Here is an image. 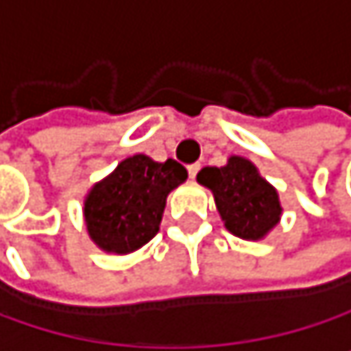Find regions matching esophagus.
<instances>
[{
  "label": "esophagus",
  "instance_id": "esophagus-1",
  "mask_svg": "<svg viewBox=\"0 0 351 351\" xmlns=\"http://www.w3.org/2000/svg\"><path fill=\"white\" fill-rule=\"evenodd\" d=\"M199 169H201V165H199V163H192V165H188V176H190V180H195V178H197Z\"/></svg>",
  "mask_w": 351,
  "mask_h": 351
}]
</instances>
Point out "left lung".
<instances>
[{"mask_svg":"<svg viewBox=\"0 0 351 351\" xmlns=\"http://www.w3.org/2000/svg\"><path fill=\"white\" fill-rule=\"evenodd\" d=\"M197 182L211 190L226 230L243 241L266 239L280 221L278 190L255 163L232 154L223 167H203Z\"/></svg>","mask_w":351,"mask_h":351,"instance_id":"obj_1","label":"left lung"}]
</instances>
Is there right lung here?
Wrapping results in <instances>:
<instances>
[{
  "label": "right lung",
  "mask_w": 351,
  "mask_h": 351,
  "mask_svg": "<svg viewBox=\"0 0 351 351\" xmlns=\"http://www.w3.org/2000/svg\"><path fill=\"white\" fill-rule=\"evenodd\" d=\"M188 171L167 159L146 154L121 161L96 182L83 199V221L90 241L104 253L128 255L159 232L169 192L184 184Z\"/></svg>",
  "instance_id": "right-lung-1"
}]
</instances>
